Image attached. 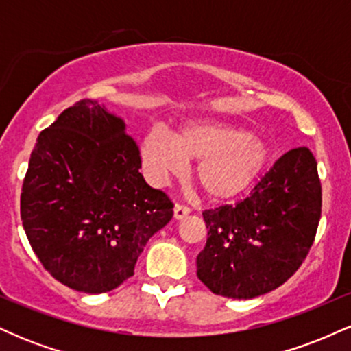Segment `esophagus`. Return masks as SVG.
<instances>
[{"label": "esophagus", "instance_id": "1", "mask_svg": "<svg viewBox=\"0 0 351 351\" xmlns=\"http://www.w3.org/2000/svg\"><path fill=\"white\" fill-rule=\"evenodd\" d=\"M189 215V208L183 206V204H175V208H173V216H175V219H183V217H186Z\"/></svg>", "mask_w": 351, "mask_h": 351}]
</instances>
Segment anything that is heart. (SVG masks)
Instances as JSON below:
<instances>
[{
  "label": "heart",
  "instance_id": "heart-1",
  "mask_svg": "<svg viewBox=\"0 0 351 351\" xmlns=\"http://www.w3.org/2000/svg\"><path fill=\"white\" fill-rule=\"evenodd\" d=\"M145 173L152 183L180 175L184 162L195 165L193 178L209 201L243 195L259 178L271 156L265 140L219 120H191L171 136L153 130L142 140Z\"/></svg>",
  "mask_w": 351,
  "mask_h": 351
}]
</instances>
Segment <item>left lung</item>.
I'll list each match as a JSON object with an SVG mask.
<instances>
[{
    "label": "left lung",
    "mask_w": 351,
    "mask_h": 351,
    "mask_svg": "<svg viewBox=\"0 0 351 351\" xmlns=\"http://www.w3.org/2000/svg\"><path fill=\"white\" fill-rule=\"evenodd\" d=\"M320 213L315 156L307 147L285 152L249 198L203 213L208 239L196 257L198 279L229 299L274 291L307 257Z\"/></svg>",
    "instance_id": "8db88e82"
}]
</instances>
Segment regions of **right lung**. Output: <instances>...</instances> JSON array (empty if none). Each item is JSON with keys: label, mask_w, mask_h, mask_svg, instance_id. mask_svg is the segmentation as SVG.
Here are the masks:
<instances>
[{"label": "right lung", "mask_w": 351, "mask_h": 351, "mask_svg": "<svg viewBox=\"0 0 351 351\" xmlns=\"http://www.w3.org/2000/svg\"><path fill=\"white\" fill-rule=\"evenodd\" d=\"M140 168L123 119L97 100H79L39 134L21 219L34 254L60 284L84 293L114 291L170 223L171 201L145 183Z\"/></svg>", "instance_id": "right-lung-1"}]
</instances>
